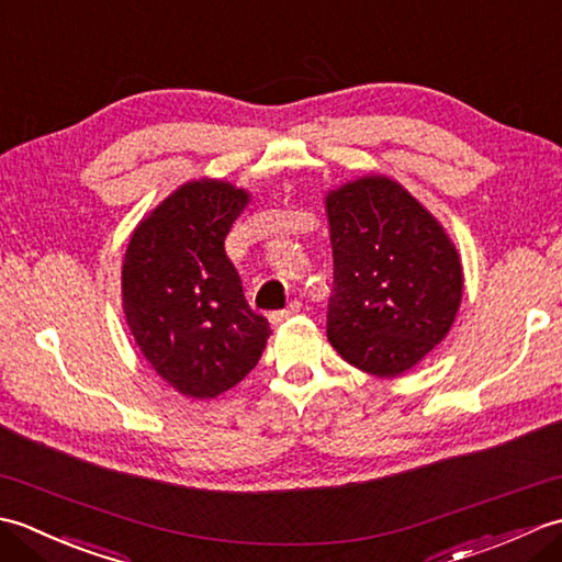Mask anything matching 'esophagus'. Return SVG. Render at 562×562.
Returning <instances> with one entry per match:
<instances>
[{"mask_svg":"<svg viewBox=\"0 0 562 562\" xmlns=\"http://www.w3.org/2000/svg\"><path fill=\"white\" fill-rule=\"evenodd\" d=\"M300 308H302V304L300 302H290V306L288 308H282V312H272L268 318H270V324L272 326H280V324H284V321L288 318H292V316H296L300 314Z\"/></svg>","mask_w":562,"mask_h":562,"instance_id":"esophagus-1","label":"esophagus"}]
</instances>
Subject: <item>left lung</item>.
Here are the masks:
<instances>
[{
  "label": "left lung",
  "instance_id": "8db88e82",
  "mask_svg": "<svg viewBox=\"0 0 562 562\" xmlns=\"http://www.w3.org/2000/svg\"><path fill=\"white\" fill-rule=\"evenodd\" d=\"M333 246L328 340L345 362L393 379L447 338L463 268L432 212L389 176L328 190Z\"/></svg>",
  "mask_w": 562,
  "mask_h": 562
}]
</instances>
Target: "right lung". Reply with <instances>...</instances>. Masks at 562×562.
<instances>
[{"label": "right lung", "mask_w": 562, "mask_h": 562, "mask_svg": "<svg viewBox=\"0 0 562 562\" xmlns=\"http://www.w3.org/2000/svg\"><path fill=\"white\" fill-rule=\"evenodd\" d=\"M250 202L217 178L188 181L142 220L123 260V312L145 360L188 398H214L260 360L268 321L246 304L224 238Z\"/></svg>", "instance_id": "right-lung-1"}]
</instances>
